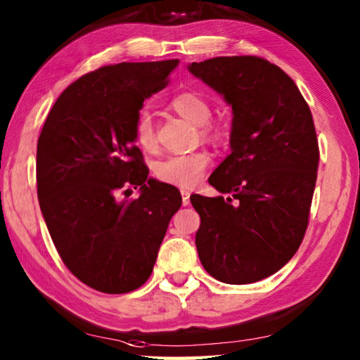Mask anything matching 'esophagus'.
I'll return each instance as SVG.
<instances>
[{"instance_id":"obj_1","label":"esophagus","mask_w":360,"mask_h":360,"mask_svg":"<svg viewBox=\"0 0 360 360\" xmlns=\"http://www.w3.org/2000/svg\"><path fill=\"white\" fill-rule=\"evenodd\" d=\"M181 197H182V205L187 206L188 202H191V192L186 191V188H182L181 191Z\"/></svg>"}]
</instances>
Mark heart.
<instances>
[{
	"mask_svg": "<svg viewBox=\"0 0 360 360\" xmlns=\"http://www.w3.org/2000/svg\"><path fill=\"white\" fill-rule=\"evenodd\" d=\"M169 108L200 126V134L202 139H217L220 135L219 126L209 122L212 110L205 96L193 93V91H184V93L172 97ZM134 135L135 141L145 151H153L155 148L158 141H155L154 122L146 110H141L136 115L134 121ZM209 163H211V158L205 151H195L186 155H172V158H167L155 167V174L167 184L191 188L202 179Z\"/></svg>",
	"mask_w": 360,
	"mask_h": 360,
	"instance_id": "b5f03b06",
	"label": "heart"
}]
</instances>
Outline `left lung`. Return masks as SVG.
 Returning a JSON list of instances; mask_svg holds the SVG:
<instances>
[{
    "mask_svg": "<svg viewBox=\"0 0 360 360\" xmlns=\"http://www.w3.org/2000/svg\"><path fill=\"white\" fill-rule=\"evenodd\" d=\"M188 70L233 108L231 154L209 184L231 198L191 197L207 274L244 285L276 274L302 244L316 184L319 146L304 96L261 56H217Z\"/></svg>",
    "mask_w": 360,
    "mask_h": 360,
    "instance_id": "8db88e82",
    "label": "left lung"
}]
</instances>
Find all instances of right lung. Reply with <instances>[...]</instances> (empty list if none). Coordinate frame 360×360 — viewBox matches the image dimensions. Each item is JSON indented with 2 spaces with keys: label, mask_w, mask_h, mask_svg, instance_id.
Here are the masks:
<instances>
[{
  "label": "right lung",
  "mask_w": 360,
  "mask_h": 360,
  "mask_svg": "<svg viewBox=\"0 0 360 360\" xmlns=\"http://www.w3.org/2000/svg\"><path fill=\"white\" fill-rule=\"evenodd\" d=\"M178 60L120 63L82 75L63 91L37 140L41 211L74 276L107 294L146 283L169 220L182 205L176 187L148 178L134 145L143 102L169 82ZM141 187V197L119 195Z\"/></svg>",
  "instance_id": "add662e5"
}]
</instances>
